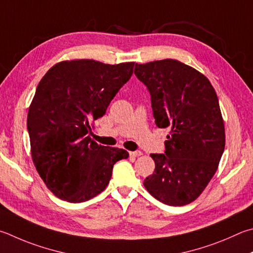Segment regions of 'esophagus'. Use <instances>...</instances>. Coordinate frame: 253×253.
<instances>
[{
	"mask_svg": "<svg viewBox=\"0 0 253 253\" xmlns=\"http://www.w3.org/2000/svg\"><path fill=\"white\" fill-rule=\"evenodd\" d=\"M129 155L130 157H139V156L142 155V153L139 150H136V151H129Z\"/></svg>",
	"mask_w": 253,
	"mask_h": 253,
	"instance_id": "esophagus-1",
	"label": "esophagus"
}]
</instances>
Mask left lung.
Returning <instances> with one entry per match:
<instances>
[{
  "instance_id": "left-lung-1",
  "label": "left lung",
  "mask_w": 253,
  "mask_h": 253,
  "mask_svg": "<svg viewBox=\"0 0 253 253\" xmlns=\"http://www.w3.org/2000/svg\"><path fill=\"white\" fill-rule=\"evenodd\" d=\"M135 75L150 94L155 124L169 128L165 154L144 186L168 206H185L208 185L224 150V125L209 80L177 59L136 64Z\"/></svg>"
}]
</instances>
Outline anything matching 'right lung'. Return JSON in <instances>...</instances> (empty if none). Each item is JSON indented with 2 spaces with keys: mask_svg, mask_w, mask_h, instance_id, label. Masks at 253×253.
Wrapping results in <instances>:
<instances>
[{
  "mask_svg": "<svg viewBox=\"0 0 253 253\" xmlns=\"http://www.w3.org/2000/svg\"><path fill=\"white\" fill-rule=\"evenodd\" d=\"M135 63L93 59L61 62L41 80L27 114L32 159L57 198L84 203L107 187L113 167L126 150L91 140L89 122L104 116Z\"/></svg>",
  "mask_w": 253,
  "mask_h": 253,
  "instance_id": "add662e5",
  "label": "right lung"
}]
</instances>
